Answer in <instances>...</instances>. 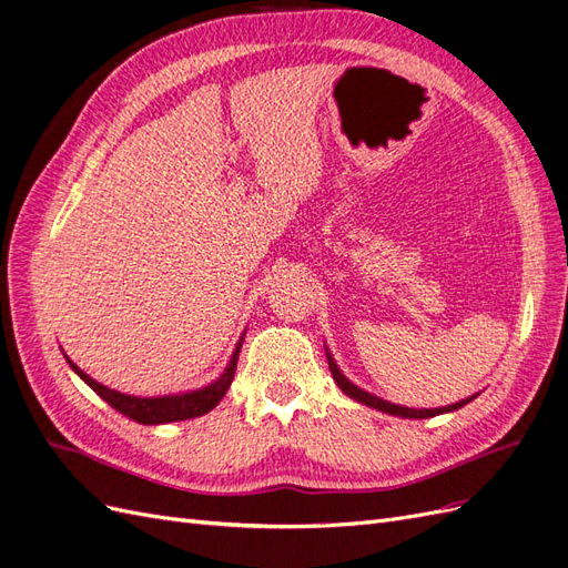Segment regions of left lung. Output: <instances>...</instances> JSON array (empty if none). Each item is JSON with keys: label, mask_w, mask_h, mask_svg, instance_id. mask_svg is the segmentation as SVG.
Masks as SVG:
<instances>
[{"label": "left lung", "mask_w": 568, "mask_h": 568, "mask_svg": "<svg viewBox=\"0 0 568 568\" xmlns=\"http://www.w3.org/2000/svg\"><path fill=\"white\" fill-rule=\"evenodd\" d=\"M324 351H326V363H329L334 382L338 384V388H341L343 393L348 395V398H353V400H357V403H363V405H367V407L379 409V412H386V415H393V417H403V419H428V417H436V415H445V412H455V409L464 407L467 403H471V400L476 398V395H478V393H474V395H469V398H464V400H459V403L445 405V407H434V409H426V407H424V409H415V407L395 405V403H388V400L379 398V395L367 393V390H363L359 386H355V384L348 379V376L338 369L332 351H329V348H324Z\"/></svg>", "instance_id": "8db88e82"}]
</instances>
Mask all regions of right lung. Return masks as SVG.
<instances>
[{"label": "right lung", "instance_id": "1", "mask_svg": "<svg viewBox=\"0 0 568 568\" xmlns=\"http://www.w3.org/2000/svg\"><path fill=\"white\" fill-rule=\"evenodd\" d=\"M244 336L246 334L239 336L225 372H222L215 382H211L203 388L170 393V395H151V398H142V395H128V393H120L115 388L99 384L92 379L90 374H84L65 353H63V357H65V363L71 365V369L80 376V379L88 384L99 395V398H104L113 409H118L120 415H125L140 424H170V422H184V419L201 417V415H205V412H211L222 398H225V393L234 379L236 359H239V353H242Z\"/></svg>", "mask_w": 568, "mask_h": 568}]
</instances>
